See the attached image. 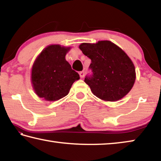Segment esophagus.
Masks as SVG:
<instances>
[{
  "mask_svg": "<svg viewBox=\"0 0 161 161\" xmlns=\"http://www.w3.org/2000/svg\"><path fill=\"white\" fill-rule=\"evenodd\" d=\"M84 75H85V72H83V71H82V72H80V76L81 78H83L84 77Z\"/></svg>",
  "mask_w": 161,
  "mask_h": 161,
  "instance_id": "34e87169",
  "label": "esophagus"
}]
</instances>
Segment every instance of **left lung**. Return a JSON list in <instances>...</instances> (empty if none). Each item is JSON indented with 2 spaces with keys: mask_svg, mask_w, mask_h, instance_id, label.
<instances>
[{
  "mask_svg": "<svg viewBox=\"0 0 161 161\" xmlns=\"http://www.w3.org/2000/svg\"><path fill=\"white\" fill-rule=\"evenodd\" d=\"M79 47L92 60L89 68L92 74L84 81L95 96L115 102L129 93L136 80L135 67L121 48L108 40L82 43Z\"/></svg>",
  "mask_w": 161,
  "mask_h": 161,
  "instance_id": "obj_1",
  "label": "left lung"
}]
</instances>
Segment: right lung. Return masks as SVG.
I'll use <instances>...</instances> for the list:
<instances>
[{
    "label": "right lung",
    "mask_w": 161,
    "mask_h": 161,
    "mask_svg": "<svg viewBox=\"0 0 161 161\" xmlns=\"http://www.w3.org/2000/svg\"><path fill=\"white\" fill-rule=\"evenodd\" d=\"M70 47L59 45L47 46L35 59L31 81L38 97L46 101H57L67 96L80 75L72 69L65 55Z\"/></svg>",
    "instance_id": "obj_1"
}]
</instances>
